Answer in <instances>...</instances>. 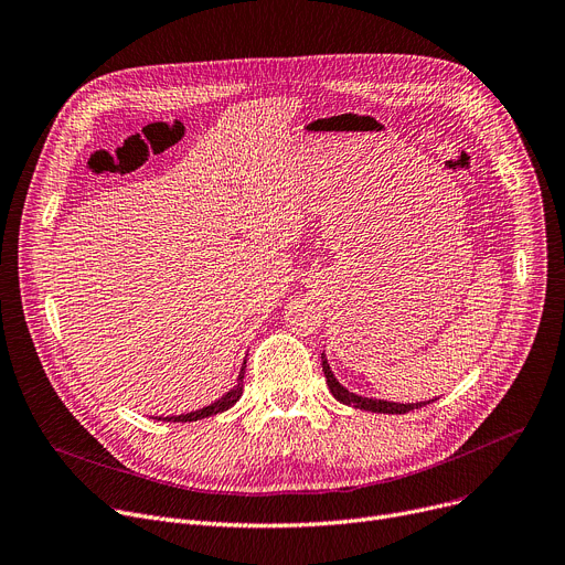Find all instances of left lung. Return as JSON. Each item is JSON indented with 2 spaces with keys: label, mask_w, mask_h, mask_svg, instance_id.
<instances>
[{
  "label": "left lung",
  "mask_w": 565,
  "mask_h": 565,
  "mask_svg": "<svg viewBox=\"0 0 565 565\" xmlns=\"http://www.w3.org/2000/svg\"><path fill=\"white\" fill-rule=\"evenodd\" d=\"M320 360H322V373H324V380H328L330 394H332L337 401H341L343 405L358 407V409H366V412H377V414H405V412H409V409H419V407H424V405L437 401V398H433V401H419V403H394V401H384V398L360 396V394H354V392L345 390L343 384L337 380L334 371L330 369L328 358H324V352H322Z\"/></svg>",
  "instance_id": "8db88e82"
}]
</instances>
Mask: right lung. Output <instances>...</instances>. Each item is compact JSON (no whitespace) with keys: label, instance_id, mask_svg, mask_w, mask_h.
I'll return each instance as SVG.
<instances>
[{"label":"right lung","instance_id":"1","mask_svg":"<svg viewBox=\"0 0 565 565\" xmlns=\"http://www.w3.org/2000/svg\"><path fill=\"white\" fill-rule=\"evenodd\" d=\"M245 366H247V360L243 362L241 373H237V380H235L233 387H231L222 398H217L215 403L205 405V407H199V409H192V412H185V414H171V417H156V419H158V422H199V419L213 417V414H220V412L233 407L237 401H241L243 390H245V384H243V380H245Z\"/></svg>","mask_w":565,"mask_h":565}]
</instances>
